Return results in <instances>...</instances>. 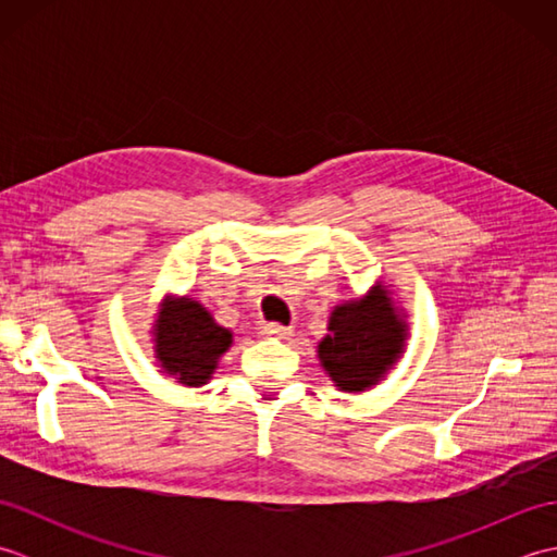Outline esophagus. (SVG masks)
<instances>
[{
	"label": "esophagus",
	"instance_id": "1",
	"mask_svg": "<svg viewBox=\"0 0 557 557\" xmlns=\"http://www.w3.org/2000/svg\"><path fill=\"white\" fill-rule=\"evenodd\" d=\"M263 335L268 337H280V339H289L294 335V327L280 325V323H265L263 325Z\"/></svg>",
	"mask_w": 557,
	"mask_h": 557
}]
</instances>
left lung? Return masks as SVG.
Segmentation results:
<instances>
[{"instance_id":"left-lung-1","label":"left lung","mask_w":557,"mask_h":557,"mask_svg":"<svg viewBox=\"0 0 557 557\" xmlns=\"http://www.w3.org/2000/svg\"><path fill=\"white\" fill-rule=\"evenodd\" d=\"M407 339V313L393 285L375 282L361 297L335 306L327 335L318 342V361L342 393H366L395 369Z\"/></svg>"}]
</instances>
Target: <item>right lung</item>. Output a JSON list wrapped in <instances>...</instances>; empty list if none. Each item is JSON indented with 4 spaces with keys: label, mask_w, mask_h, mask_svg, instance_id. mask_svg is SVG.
I'll return each mask as SVG.
<instances>
[{
    "label": "right lung",
    "mask_w": 557,
    "mask_h": 557,
    "mask_svg": "<svg viewBox=\"0 0 557 557\" xmlns=\"http://www.w3.org/2000/svg\"><path fill=\"white\" fill-rule=\"evenodd\" d=\"M150 342L160 373L184 387H203L212 381L222 354L234 345V333L200 301L168 294L152 321Z\"/></svg>",
    "instance_id": "obj_1"
}]
</instances>
